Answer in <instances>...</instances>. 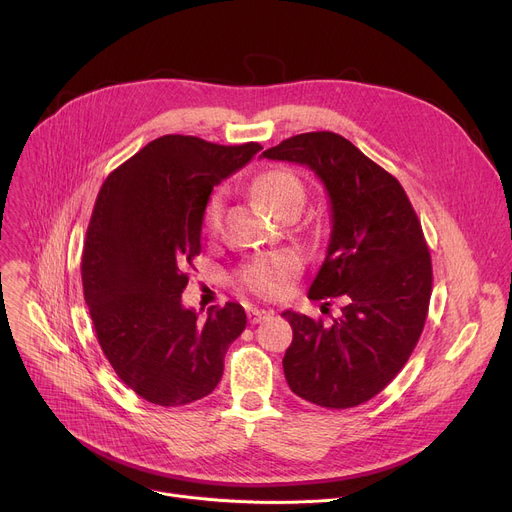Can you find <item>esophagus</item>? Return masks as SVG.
I'll return each mask as SVG.
<instances>
[{
  "label": "esophagus",
  "instance_id": "obj_1",
  "mask_svg": "<svg viewBox=\"0 0 512 512\" xmlns=\"http://www.w3.org/2000/svg\"><path fill=\"white\" fill-rule=\"evenodd\" d=\"M270 317H272V313L265 311V309H251V311H249V321H251L253 326H255V324H261L263 319H270Z\"/></svg>",
  "mask_w": 512,
  "mask_h": 512
}]
</instances>
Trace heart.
<instances>
[{
    "label": "heart",
    "mask_w": 512,
    "mask_h": 512,
    "mask_svg": "<svg viewBox=\"0 0 512 512\" xmlns=\"http://www.w3.org/2000/svg\"><path fill=\"white\" fill-rule=\"evenodd\" d=\"M253 193L276 215L290 209L301 211L305 203V184L290 170H267L259 174L253 182ZM222 211L224 197L222 193H213L207 199L201 215V226L207 234H215L220 230ZM294 272H297V259L292 255H274L255 259L242 267L240 280L255 294H261V297H274V294H278L284 288L286 280Z\"/></svg>",
    "instance_id": "b5f03b06"
}]
</instances>
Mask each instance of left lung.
I'll list each match as a JSON object with an SVG mask.
<instances>
[{
  "mask_svg": "<svg viewBox=\"0 0 512 512\" xmlns=\"http://www.w3.org/2000/svg\"><path fill=\"white\" fill-rule=\"evenodd\" d=\"M263 157L307 166L324 182L332 232L309 299L342 303L332 326L282 313L292 328L286 382L313 405L357 407L396 378L423 332L432 257L417 213L400 182L336 132L297 134Z\"/></svg>",
  "mask_w": 512,
  "mask_h": 512,
  "instance_id": "1",
  "label": "left lung"
}]
</instances>
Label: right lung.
<instances>
[{"instance_id": "1", "label": "right lung", "mask_w": 512, "mask_h": 512, "mask_svg": "<svg viewBox=\"0 0 512 512\" xmlns=\"http://www.w3.org/2000/svg\"><path fill=\"white\" fill-rule=\"evenodd\" d=\"M259 143L215 145L166 134L105 178L83 249V292L118 378L159 407L213 392L228 346L247 326L238 303L199 319L182 305L184 270L201 253V215L215 184L247 166Z\"/></svg>"}]
</instances>
